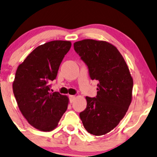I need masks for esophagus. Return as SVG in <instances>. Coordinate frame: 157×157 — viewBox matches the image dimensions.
Wrapping results in <instances>:
<instances>
[{
    "mask_svg": "<svg viewBox=\"0 0 157 157\" xmlns=\"http://www.w3.org/2000/svg\"><path fill=\"white\" fill-rule=\"evenodd\" d=\"M75 96L74 95H70L69 96V99H70V103H72L75 100Z\"/></svg>",
    "mask_w": 157,
    "mask_h": 157,
    "instance_id": "1",
    "label": "esophagus"
}]
</instances>
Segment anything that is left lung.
Returning <instances> with one entry per match:
<instances>
[{"instance_id": "1", "label": "left lung", "mask_w": 157, "mask_h": 157, "mask_svg": "<svg viewBox=\"0 0 157 157\" xmlns=\"http://www.w3.org/2000/svg\"><path fill=\"white\" fill-rule=\"evenodd\" d=\"M74 49L98 81L97 95L86 97L80 117L87 131L95 136L110 132L126 115L132 98L133 82L124 57L116 47L103 41L84 39Z\"/></svg>"}]
</instances>
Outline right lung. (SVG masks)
<instances>
[{
    "mask_svg": "<svg viewBox=\"0 0 157 157\" xmlns=\"http://www.w3.org/2000/svg\"><path fill=\"white\" fill-rule=\"evenodd\" d=\"M71 46L70 41L59 40L39 46L16 70L13 91L18 108L29 124L40 131L55 128L67 109L66 95L49 92Z\"/></svg>",
    "mask_w": 157,
    "mask_h": 157,
    "instance_id": "1",
    "label": "right lung"
}]
</instances>
